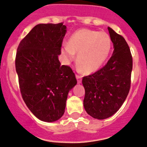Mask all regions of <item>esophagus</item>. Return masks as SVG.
I'll return each instance as SVG.
<instances>
[{"mask_svg": "<svg viewBox=\"0 0 147 147\" xmlns=\"http://www.w3.org/2000/svg\"><path fill=\"white\" fill-rule=\"evenodd\" d=\"M76 78L77 79V83L78 84H81V76L79 75H76Z\"/></svg>", "mask_w": 147, "mask_h": 147, "instance_id": "34e87169", "label": "esophagus"}]
</instances>
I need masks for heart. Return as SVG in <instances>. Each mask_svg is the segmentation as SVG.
Returning a JSON list of instances; mask_svg holds the SVG:
<instances>
[{
	"mask_svg": "<svg viewBox=\"0 0 147 147\" xmlns=\"http://www.w3.org/2000/svg\"><path fill=\"white\" fill-rule=\"evenodd\" d=\"M112 48V40L105 32L82 29L75 31L63 45L61 53L66 63L75 59L86 72H94L103 64Z\"/></svg>",
	"mask_w": 147,
	"mask_h": 147,
	"instance_id": "1",
	"label": "heart"
}]
</instances>
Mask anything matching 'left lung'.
<instances>
[{
	"instance_id": "8db88e82",
	"label": "left lung",
	"mask_w": 147,
	"mask_h": 147,
	"mask_svg": "<svg viewBox=\"0 0 147 147\" xmlns=\"http://www.w3.org/2000/svg\"><path fill=\"white\" fill-rule=\"evenodd\" d=\"M114 50L105 66L83 77L84 106L94 118L102 120L114 115L126 99L130 90L133 59L125 38L108 27Z\"/></svg>"
}]
</instances>
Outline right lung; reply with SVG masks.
Returning <instances> with one entry per match:
<instances>
[{
    "label": "right lung",
    "instance_id": "1",
    "mask_svg": "<svg viewBox=\"0 0 147 147\" xmlns=\"http://www.w3.org/2000/svg\"><path fill=\"white\" fill-rule=\"evenodd\" d=\"M66 26L39 24L21 40L16 57L20 92L29 110L40 121L54 122L64 114L69 91L77 84L70 67L61 66Z\"/></svg>",
    "mask_w": 147,
    "mask_h": 147
}]
</instances>
